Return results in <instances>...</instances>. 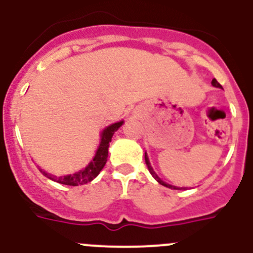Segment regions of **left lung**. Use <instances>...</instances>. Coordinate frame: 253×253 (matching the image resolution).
<instances>
[{
    "mask_svg": "<svg viewBox=\"0 0 253 253\" xmlns=\"http://www.w3.org/2000/svg\"><path fill=\"white\" fill-rule=\"evenodd\" d=\"M212 84H213L214 87H218V88H222V86H221V84H219L218 82L216 81V79H213V80H212ZM145 162H146V165H147V169H148V171H150V172H151V174H152V176L155 177L156 180H157V182H159V183H161V185H164V186H166V187H169V188H172V190H181L180 187H174V186H171V185H169V183L164 182V181H162L161 178H159V176H157V174L155 173V171H153V169H152V167H151V165H150V161H148V157H147V155H146V153H145Z\"/></svg>",
    "mask_w": 253,
    "mask_h": 253,
    "instance_id": "obj_1",
    "label": "left lung"
}]
</instances>
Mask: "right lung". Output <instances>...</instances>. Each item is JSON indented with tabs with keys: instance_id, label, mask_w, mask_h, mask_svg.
<instances>
[{
	"instance_id": "obj_1",
	"label": "right lung",
	"mask_w": 253,
	"mask_h": 253,
	"mask_svg": "<svg viewBox=\"0 0 253 253\" xmlns=\"http://www.w3.org/2000/svg\"><path fill=\"white\" fill-rule=\"evenodd\" d=\"M124 121L117 122V124H113L111 126L106 127L102 132V136H101V143L98 146V150L94 155L93 160L88 164V166L86 169H81L80 172H76V173L73 174H67V176L63 177H56L52 176V174H48L47 172L40 171L44 174L46 177H48L49 180L56 181L58 183H62V185H67V186H79V185H84L87 182H91L93 178L97 177V174L100 173L101 169L105 167L106 162H107V157H108V146H110L111 138H112L113 133H115L120 127L122 126Z\"/></svg>"
}]
</instances>
